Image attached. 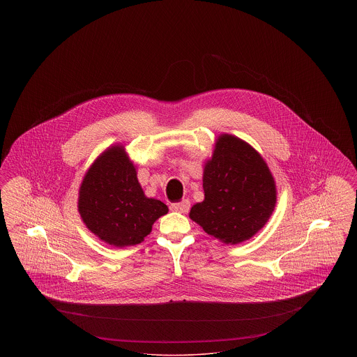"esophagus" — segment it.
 I'll list each match as a JSON object with an SVG mask.
<instances>
[{
	"label": "esophagus",
	"mask_w": 357,
	"mask_h": 357,
	"mask_svg": "<svg viewBox=\"0 0 357 357\" xmlns=\"http://www.w3.org/2000/svg\"><path fill=\"white\" fill-rule=\"evenodd\" d=\"M188 208H190V201H187V199L171 204V210L178 211V213H187Z\"/></svg>",
	"instance_id": "34e87169"
}]
</instances>
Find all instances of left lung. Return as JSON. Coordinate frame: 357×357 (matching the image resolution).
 Instances as JSON below:
<instances>
[{
    "label": "left lung",
    "instance_id": "1",
    "mask_svg": "<svg viewBox=\"0 0 357 357\" xmlns=\"http://www.w3.org/2000/svg\"><path fill=\"white\" fill-rule=\"evenodd\" d=\"M204 201L190 218L225 243L236 245L264 227L275 206V185L268 165L246 142L221 135L204 171Z\"/></svg>",
    "mask_w": 357,
    "mask_h": 357
}]
</instances>
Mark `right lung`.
<instances>
[{"label":"right lung","mask_w":357,"mask_h":357,"mask_svg":"<svg viewBox=\"0 0 357 357\" xmlns=\"http://www.w3.org/2000/svg\"><path fill=\"white\" fill-rule=\"evenodd\" d=\"M167 211L163 202L144 195L135 167L120 146L95 160L79 191V213L86 227L116 248L140 243Z\"/></svg>","instance_id":"1"}]
</instances>
